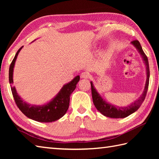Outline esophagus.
I'll return each mask as SVG.
<instances>
[{"instance_id": "34e87169", "label": "esophagus", "mask_w": 159, "mask_h": 159, "mask_svg": "<svg viewBox=\"0 0 159 159\" xmlns=\"http://www.w3.org/2000/svg\"><path fill=\"white\" fill-rule=\"evenodd\" d=\"M90 74L89 72H87V71H85V72H83L80 74V76L81 78H83V79H88V78L90 77Z\"/></svg>"}]
</instances>
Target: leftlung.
I'll return each instance as SVG.
<instances>
[{
	"label": "left lung",
	"mask_w": 159,
	"mask_h": 159,
	"mask_svg": "<svg viewBox=\"0 0 159 159\" xmlns=\"http://www.w3.org/2000/svg\"><path fill=\"white\" fill-rule=\"evenodd\" d=\"M132 43H133V44L137 48V50H139L141 55L143 57V61H145V64H146V66L147 80L146 83V86H145L144 92L139 98L135 102L132 103L130 105L126 107H116L112 105V104L107 103L106 101H104L99 95L98 93L96 92V90L94 89L92 82H91L90 83L91 88H92L93 102L96 109L106 117H109L111 118H124L126 117H128V116H130V114L135 112V111L139 109L140 106L141 105V104H142L144 101L145 98L146 96L148 85H149L150 79V68L148 59L146 55L144 53L143 50L141 46L140 43L138 40H133V41L132 42Z\"/></svg>",
	"instance_id": "8db88e82"
}]
</instances>
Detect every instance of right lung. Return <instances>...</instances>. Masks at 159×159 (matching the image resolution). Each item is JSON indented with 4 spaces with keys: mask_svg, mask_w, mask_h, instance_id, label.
I'll use <instances>...</instances> for the list:
<instances>
[{
    "mask_svg": "<svg viewBox=\"0 0 159 159\" xmlns=\"http://www.w3.org/2000/svg\"><path fill=\"white\" fill-rule=\"evenodd\" d=\"M22 48V47L20 48V49L17 51L11 65H10L9 70V83H11V92L17 107L26 117L35 121H39V122H52V121L60 119L66 114L67 109H68L70 94L73 92V91L76 87V84L80 80V76H77L70 83L64 85L58 93V95L52 101H50L49 103L45 104V105L35 106L26 103L18 95L15 87L11 85L13 83V67H14L17 56H18Z\"/></svg>",
    "mask_w": 159,
    "mask_h": 159,
    "instance_id": "add662e5",
    "label": "right lung"
}]
</instances>
